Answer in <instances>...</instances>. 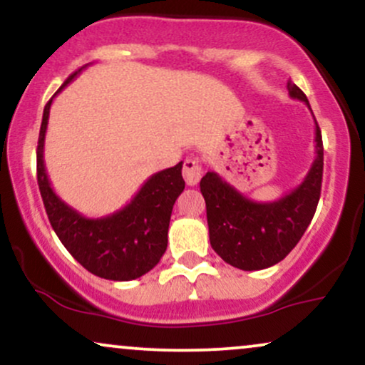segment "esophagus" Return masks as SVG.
<instances>
[{
    "label": "esophagus",
    "mask_w": 365,
    "mask_h": 365,
    "mask_svg": "<svg viewBox=\"0 0 365 365\" xmlns=\"http://www.w3.org/2000/svg\"><path fill=\"white\" fill-rule=\"evenodd\" d=\"M200 177H202V166H200L199 159L188 158L183 163V178H185L187 185L194 187L199 183Z\"/></svg>",
    "instance_id": "34e87169"
}]
</instances>
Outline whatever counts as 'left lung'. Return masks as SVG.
I'll list each match as a JSON object with an SVG mask.
<instances>
[{"label": "left lung", "instance_id": "obj_1", "mask_svg": "<svg viewBox=\"0 0 365 365\" xmlns=\"http://www.w3.org/2000/svg\"><path fill=\"white\" fill-rule=\"evenodd\" d=\"M287 87L293 99L309 106L307 98L295 83L288 82ZM314 140L316 159L307 177L274 202H254L215 171H207L200 180L211 247L230 266L244 271L266 269L283 261L299 244L321 197L324 149L317 121Z\"/></svg>", "mask_w": 365, "mask_h": 365}]
</instances>
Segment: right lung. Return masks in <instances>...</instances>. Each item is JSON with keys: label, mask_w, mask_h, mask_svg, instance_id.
Returning <instances> with one entry per match:
<instances>
[{"label": "right lung", "mask_w": 365, "mask_h": 365, "mask_svg": "<svg viewBox=\"0 0 365 365\" xmlns=\"http://www.w3.org/2000/svg\"><path fill=\"white\" fill-rule=\"evenodd\" d=\"M82 68L70 75L58 92L68 86ZM51 103L53 98L44 108L37 140V183L54 233L65 249L92 274L113 282L140 278L166 252L171 211L185 188L182 178L183 163L154 173L120 211L104 217L82 216L54 194L46 173L44 137Z\"/></svg>", "instance_id": "1"}]
</instances>
